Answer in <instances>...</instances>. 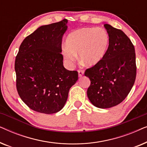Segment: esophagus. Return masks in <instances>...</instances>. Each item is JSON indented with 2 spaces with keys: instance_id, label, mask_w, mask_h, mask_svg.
Wrapping results in <instances>:
<instances>
[{
  "instance_id": "34e87169",
  "label": "esophagus",
  "mask_w": 147,
  "mask_h": 147,
  "mask_svg": "<svg viewBox=\"0 0 147 147\" xmlns=\"http://www.w3.org/2000/svg\"><path fill=\"white\" fill-rule=\"evenodd\" d=\"M84 74V71L82 69H79L78 70V75H79V77H82Z\"/></svg>"
}]
</instances>
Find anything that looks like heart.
Wrapping results in <instances>:
<instances>
[{
  "mask_svg": "<svg viewBox=\"0 0 147 147\" xmlns=\"http://www.w3.org/2000/svg\"><path fill=\"white\" fill-rule=\"evenodd\" d=\"M110 37L103 28L88 27L76 30L67 35L62 53L69 64L77 59L83 65L92 67L99 63L107 52Z\"/></svg>",
  "mask_w": 147,
  "mask_h": 147,
  "instance_id": "heart-1",
  "label": "heart"
}]
</instances>
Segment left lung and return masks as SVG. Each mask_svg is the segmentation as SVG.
Returning a JSON list of instances; mask_svg holds the SVG:
<instances>
[{
	"instance_id": "left-lung-1",
	"label": "left lung",
	"mask_w": 147,
	"mask_h": 147,
	"mask_svg": "<svg viewBox=\"0 0 147 147\" xmlns=\"http://www.w3.org/2000/svg\"><path fill=\"white\" fill-rule=\"evenodd\" d=\"M110 37L106 55L101 61L86 70L90 78L87 95L91 103L100 108H109L123 101L136 79L134 47L121 30L104 25Z\"/></svg>"
}]
</instances>
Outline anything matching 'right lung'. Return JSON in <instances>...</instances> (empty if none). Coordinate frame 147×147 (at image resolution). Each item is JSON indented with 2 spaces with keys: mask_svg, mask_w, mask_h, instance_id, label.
<instances>
[{
  "mask_svg": "<svg viewBox=\"0 0 147 147\" xmlns=\"http://www.w3.org/2000/svg\"><path fill=\"white\" fill-rule=\"evenodd\" d=\"M67 23L63 19L41 26L20 45L15 63L16 86L20 98L34 111H60L78 80L77 71H69L63 65L61 42Z\"/></svg>",
  "mask_w": 147,
  "mask_h": 147,
  "instance_id": "right-lung-1",
  "label": "right lung"
}]
</instances>
